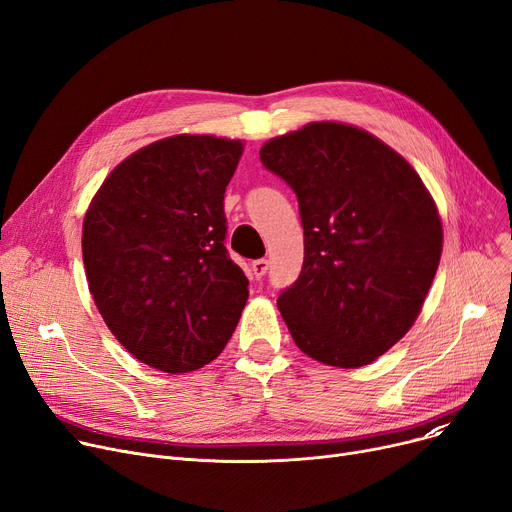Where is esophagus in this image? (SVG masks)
<instances>
[{
  "instance_id": "1",
  "label": "esophagus",
  "mask_w": 512,
  "mask_h": 512,
  "mask_svg": "<svg viewBox=\"0 0 512 512\" xmlns=\"http://www.w3.org/2000/svg\"><path fill=\"white\" fill-rule=\"evenodd\" d=\"M267 267H270V261H267V259H255L251 263V272L259 280V278H263L267 274Z\"/></svg>"
}]
</instances>
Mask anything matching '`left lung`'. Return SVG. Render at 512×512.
<instances>
[{
	"label": "left lung",
	"mask_w": 512,
	"mask_h": 512,
	"mask_svg": "<svg viewBox=\"0 0 512 512\" xmlns=\"http://www.w3.org/2000/svg\"><path fill=\"white\" fill-rule=\"evenodd\" d=\"M259 157L297 195L305 230L303 270L278 297L294 344L326 365H369L409 332L434 282L432 195L405 157L348 124L311 122Z\"/></svg>",
	"instance_id": "left-lung-1"
}]
</instances>
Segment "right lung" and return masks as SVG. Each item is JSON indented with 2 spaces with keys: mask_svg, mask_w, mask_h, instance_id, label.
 Returning <instances> with one entry per match:
<instances>
[{
  "mask_svg": "<svg viewBox=\"0 0 512 512\" xmlns=\"http://www.w3.org/2000/svg\"><path fill=\"white\" fill-rule=\"evenodd\" d=\"M242 143L176 134L126 157L83 224L93 301L130 355L166 373L218 357L249 299L230 259L224 193Z\"/></svg>",
  "mask_w": 512,
  "mask_h": 512,
  "instance_id": "right-lung-1",
  "label": "right lung"
}]
</instances>
